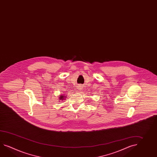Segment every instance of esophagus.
<instances>
[{
	"instance_id": "1",
	"label": "esophagus",
	"mask_w": 157,
	"mask_h": 157,
	"mask_svg": "<svg viewBox=\"0 0 157 157\" xmlns=\"http://www.w3.org/2000/svg\"><path fill=\"white\" fill-rule=\"evenodd\" d=\"M78 91H81V88H80V86H78Z\"/></svg>"
}]
</instances>
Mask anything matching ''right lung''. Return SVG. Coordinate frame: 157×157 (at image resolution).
Listing matches in <instances>:
<instances>
[{
  "label": "right lung",
  "instance_id": "right-lung-1",
  "mask_svg": "<svg viewBox=\"0 0 157 157\" xmlns=\"http://www.w3.org/2000/svg\"><path fill=\"white\" fill-rule=\"evenodd\" d=\"M59 96H60V97H59V100H62L65 99V98H66V97H65V96H63V95H60ZM62 100H61V101H62Z\"/></svg>",
  "mask_w": 157,
  "mask_h": 157
}]
</instances>
